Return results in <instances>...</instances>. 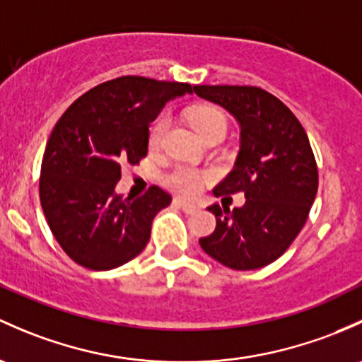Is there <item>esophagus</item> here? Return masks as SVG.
Instances as JSON below:
<instances>
[{
	"instance_id": "esophagus-1",
	"label": "esophagus",
	"mask_w": 362,
	"mask_h": 362,
	"mask_svg": "<svg viewBox=\"0 0 362 362\" xmlns=\"http://www.w3.org/2000/svg\"><path fill=\"white\" fill-rule=\"evenodd\" d=\"M175 204H177L180 210H184L185 213H196L197 210H199V206H197V204L187 203V201H184V199H175Z\"/></svg>"
}]
</instances>
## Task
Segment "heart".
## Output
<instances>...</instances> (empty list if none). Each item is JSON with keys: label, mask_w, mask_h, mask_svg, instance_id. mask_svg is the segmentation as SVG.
<instances>
[{"label": "heart", "mask_w": 362, "mask_h": 362, "mask_svg": "<svg viewBox=\"0 0 362 362\" xmlns=\"http://www.w3.org/2000/svg\"><path fill=\"white\" fill-rule=\"evenodd\" d=\"M192 128L199 133L203 140L208 136L216 135V133H223L226 135L227 130V121L223 114L215 107H196L189 114ZM170 128V117L161 116L152 123L149 130V146L151 149H158L165 140L166 132ZM206 175L199 170L187 168V166H175L168 173L163 177L165 184L168 185L171 191L182 194V196H192L201 189Z\"/></svg>", "instance_id": "1"}]
</instances>
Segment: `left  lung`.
<instances>
[{"label":"left lung","instance_id":"obj_1","mask_svg":"<svg viewBox=\"0 0 362 362\" xmlns=\"http://www.w3.org/2000/svg\"><path fill=\"white\" fill-rule=\"evenodd\" d=\"M194 91L226 109L241 128L234 170L213 194L246 197L234 210L208 206L216 227L199 239L201 248L234 271L265 267L290 248L317 194L309 136L279 98L257 86L196 85Z\"/></svg>","mask_w":362,"mask_h":362}]
</instances>
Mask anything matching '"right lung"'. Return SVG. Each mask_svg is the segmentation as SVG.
<instances>
[{"label":"right lung","instance_id":"right-lung-1","mask_svg":"<svg viewBox=\"0 0 362 362\" xmlns=\"http://www.w3.org/2000/svg\"><path fill=\"white\" fill-rule=\"evenodd\" d=\"M187 83L123 76L86 91L53 128L41 163L40 199L62 250L83 267L111 271L146 248L154 216L171 203L158 185L142 197L116 192L124 163L149 149V127Z\"/></svg>","mask_w":362,"mask_h":362}]
</instances>
